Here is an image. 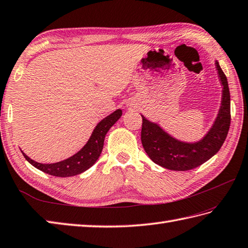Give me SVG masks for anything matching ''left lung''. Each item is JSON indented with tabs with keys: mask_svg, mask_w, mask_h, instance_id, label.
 I'll return each instance as SVG.
<instances>
[{
	"mask_svg": "<svg viewBox=\"0 0 248 248\" xmlns=\"http://www.w3.org/2000/svg\"><path fill=\"white\" fill-rule=\"evenodd\" d=\"M216 67L224 90L222 100L216 121L200 142L189 144L170 137L158 124L148 121L143 116L142 140L143 147L155 163L173 171H188L211 159L220 149L230 128V91L228 80L219 63Z\"/></svg>",
	"mask_w": 248,
	"mask_h": 248,
	"instance_id": "left-lung-1",
	"label": "left lung"
}]
</instances>
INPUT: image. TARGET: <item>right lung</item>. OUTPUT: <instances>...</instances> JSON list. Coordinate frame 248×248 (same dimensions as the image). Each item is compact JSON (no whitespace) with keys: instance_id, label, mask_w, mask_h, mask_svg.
Returning <instances> with one entry per match:
<instances>
[{"instance_id":"add662e5","label":"right lung","mask_w":248,"mask_h":248,"mask_svg":"<svg viewBox=\"0 0 248 248\" xmlns=\"http://www.w3.org/2000/svg\"><path fill=\"white\" fill-rule=\"evenodd\" d=\"M121 114H123L121 109H117L99 123L85 146L69 159L57 163L44 164L34 161V160L29 158L26 154L22 153L23 156L33 167L52 176L69 177L80 174L93 166L96 160L99 159L102 149H103L105 135L111 128V125L121 117Z\"/></svg>"}]
</instances>
